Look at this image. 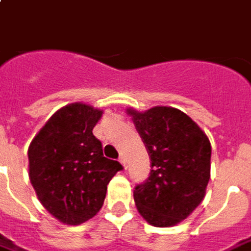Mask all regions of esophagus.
<instances>
[{
    "label": "esophagus",
    "instance_id": "1",
    "mask_svg": "<svg viewBox=\"0 0 251 251\" xmlns=\"http://www.w3.org/2000/svg\"><path fill=\"white\" fill-rule=\"evenodd\" d=\"M120 163H122L124 169H127V160H126V156H120Z\"/></svg>",
    "mask_w": 251,
    "mask_h": 251
}]
</instances>
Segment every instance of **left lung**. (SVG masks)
<instances>
[{"instance_id": "left-lung-1", "label": "left lung", "mask_w": 251, "mask_h": 251, "mask_svg": "<svg viewBox=\"0 0 251 251\" xmlns=\"http://www.w3.org/2000/svg\"><path fill=\"white\" fill-rule=\"evenodd\" d=\"M151 159V173L135 186L138 213L153 226L182 223L199 206L210 179L211 145L192 119L171 106L127 109Z\"/></svg>"}]
</instances>
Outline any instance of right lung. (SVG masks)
<instances>
[{"mask_svg": "<svg viewBox=\"0 0 251 251\" xmlns=\"http://www.w3.org/2000/svg\"><path fill=\"white\" fill-rule=\"evenodd\" d=\"M103 114L75 102L48 119L28 146V178L45 210L66 225L85 223L103 206L107 184L123 169L106 159L92 134Z\"/></svg>", "mask_w": 251, "mask_h": 251, "instance_id": "add662e5", "label": "right lung"}]
</instances>
